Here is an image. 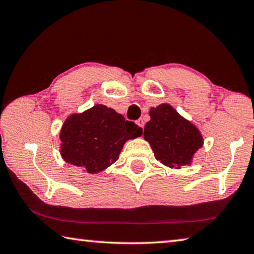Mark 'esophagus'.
Listing matches in <instances>:
<instances>
[{"label":"esophagus","mask_w":254,"mask_h":254,"mask_svg":"<svg viewBox=\"0 0 254 254\" xmlns=\"http://www.w3.org/2000/svg\"><path fill=\"white\" fill-rule=\"evenodd\" d=\"M136 124H138V126H139L140 127H143V126H144L143 120H142V119H139L138 121H136Z\"/></svg>","instance_id":"esophagus-1"}]
</instances>
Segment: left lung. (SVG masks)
<instances>
[{
	"mask_svg": "<svg viewBox=\"0 0 254 254\" xmlns=\"http://www.w3.org/2000/svg\"><path fill=\"white\" fill-rule=\"evenodd\" d=\"M150 121L144 126V140L150 143L157 160L171 168L190 165L202 147L199 128L181 116L170 104L150 108Z\"/></svg>",
	"mask_w": 254,
	"mask_h": 254,
	"instance_id": "obj_1",
	"label": "left lung"
}]
</instances>
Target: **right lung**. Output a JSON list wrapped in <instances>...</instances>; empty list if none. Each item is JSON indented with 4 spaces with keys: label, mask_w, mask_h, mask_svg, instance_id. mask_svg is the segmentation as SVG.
<instances>
[{
    "label": "right lung",
    "mask_w": 254,
    "mask_h": 254,
    "mask_svg": "<svg viewBox=\"0 0 254 254\" xmlns=\"http://www.w3.org/2000/svg\"><path fill=\"white\" fill-rule=\"evenodd\" d=\"M142 134L134 122L102 104L65 120L60 132L61 156L67 164L96 174L119 159L127 140Z\"/></svg>",
    "instance_id": "1"
}]
</instances>
